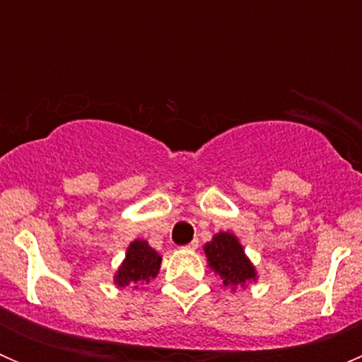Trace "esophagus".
I'll return each mask as SVG.
<instances>
[{
  "mask_svg": "<svg viewBox=\"0 0 362 362\" xmlns=\"http://www.w3.org/2000/svg\"><path fill=\"white\" fill-rule=\"evenodd\" d=\"M198 245H199V242H198V240H192V242L189 243V245H185L184 249H189V250H196V249H198Z\"/></svg>",
  "mask_w": 362,
  "mask_h": 362,
  "instance_id": "34e87169",
  "label": "esophagus"
}]
</instances>
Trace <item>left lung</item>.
<instances>
[{
    "label": "left lung",
    "mask_w": 362,
    "mask_h": 362,
    "mask_svg": "<svg viewBox=\"0 0 362 362\" xmlns=\"http://www.w3.org/2000/svg\"><path fill=\"white\" fill-rule=\"evenodd\" d=\"M208 266L217 275H221L226 287L245 286L250 280L257 279L254 264L245 255V250L240 245L238 238L231 233H218L204 245Z\"/></svg>",
    "instance_id": "obj_1"
}]
</instances>
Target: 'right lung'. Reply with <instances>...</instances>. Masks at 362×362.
Instances as JSON below:
<instances>
[{"instance_id":"add662e5","label":"right lung","mask_w":362,"mask_h":362,"mask_svg":"<svg viewBox=\"0 0 362 362\" xmlns=\"http://www.w3.org/2000/svg\"><path fill=\"white\" fill-rule=\"evenodd\" d=\"M160 261V255L145 240H134L127 247L126 259L117 269L113 282L119 287L133 286L136 289L140 284H148L158 276Z\"/></svg>"}]
</instances>
